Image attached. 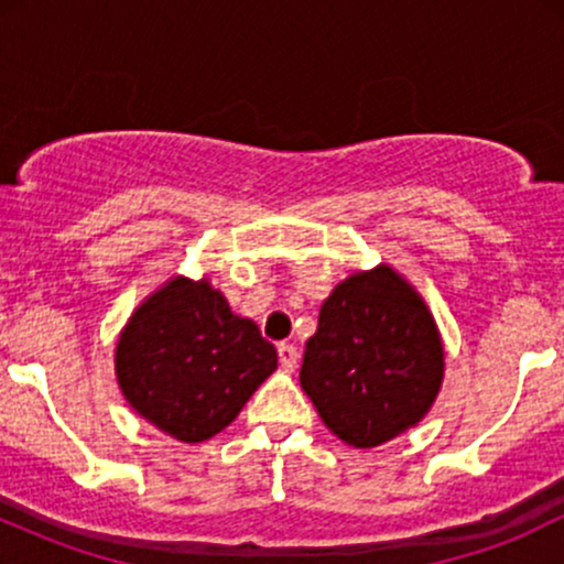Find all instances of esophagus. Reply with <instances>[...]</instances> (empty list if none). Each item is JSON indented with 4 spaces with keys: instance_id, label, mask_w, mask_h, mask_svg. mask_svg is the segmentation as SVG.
I'll use <instances>...</instances> for the list:
<instances>
[{
    "instance_id": "obj_1",
    "label": "esophagus",
    "mask_w": 564,
    "mask_h": 564,
    "mask_svg": "<svg viewBox=\"0 0 564 564\" xmlns=\"http://www.w3.org/2000/svg\"><path fill=\"white\" fill-rule=\"evenodd\" d=\"M278 360H281L283 371L291 373L296 368V364H300V349L294 345H286V341H281V345H278Z\"/></svg>"
}]
</instances>
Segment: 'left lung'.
<instances>
[{
    "mask_svg": "<svg viewBox=\"0 0 564 564\" xmlns=\"http://www.w3.org/2000/svg\"><path fill=\"white\" fill-rule=\"evenodd\" d=\"M445 373L435 315L390 264L336 283L304 345L300 384L323 424L352 448L416 426Z\"/></svg>",
    "mask_w": 564,
    "mask_h": 564,
    "instance_id": "1",
    "label": "left lung"
}]
</instances>
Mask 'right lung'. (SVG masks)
I'll return each instance as SVG.
<instances>
[{
    "mask_svg": "<svg viewBox=\"0 0 564 564\" xmlns=\"http://www.w3.org/2000/svg\"><path fill=\"white\" fill-rule=\"evenodd\" d=\"M113 364L138 416L180 443H204L241 413L278 352L209 278L172 275L129 315Z\"/></svg>",
    "mask_w": 564,
    "mask_h": 564,
    "instance_id": "1",
    "label": "right lung"
}]
</instances>
